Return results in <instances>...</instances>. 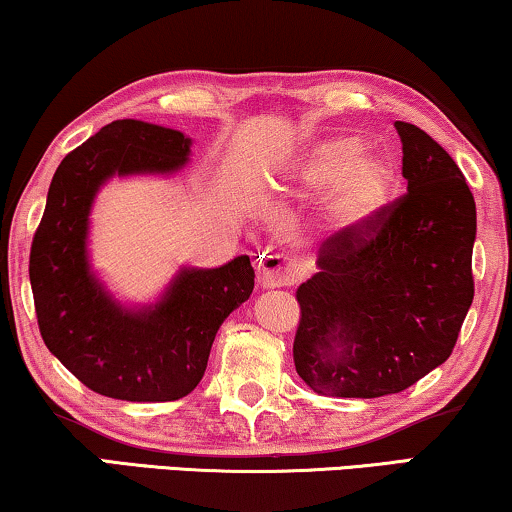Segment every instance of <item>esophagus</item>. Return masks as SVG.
I'll list each match as a JSON object with an SVG mask.
<instances>
[{"label":"esophagus","instance_id":"esophagus-1","mask_svg":"<svg viewBox=\"0 0 512 512\" xmlns=\"http://www.w3.org/2000/svg\"><path fill=\"white\" fill-rule=\"evenodd\" d=\"M298 277H300L298 268L286 261L284 256L263 254L261 261H258V279H261V284L268 286V289H279V286L296 284Z\"/></svg>","mask_w":512,"mask_h":512}]
</instances>
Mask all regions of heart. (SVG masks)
<instances>
[{
  "label": "heart",
  "mask_w": 512,
  "mask_h": 512,
  "mask_svg": "<svg viewBox=\"0 0 512 512\" xmlns=\"http://www.w3.org/2000/svg\"><path fill=\"white\" fill-rule=\"evenodd\" d=\"M303 177L331 188V216L340 230H366L391 205L394 163L384 153L359 149L354 139H328L310 153Z\"/></svg>",
  "instance_id": "obj_1"
}]
</instances>
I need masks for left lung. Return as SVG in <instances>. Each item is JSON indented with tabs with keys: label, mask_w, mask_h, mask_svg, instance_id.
I'll return each mask as SVG.
<instances>
[{
	"label": "left lung",
	"mask_w": 512,
	"mask_h": 512,
	"mask_svg": "<svg viewBox=\"0 0 512 512\" xmlns=\"http://www.w3.org/2000/svg\"><path fill=\"white\" fill-rule=\"evenodd\" d=\"M408 193L321 244L298 286L293 363L321 396L377 398L450 359L473 303L475 200L443 146L396 121Z\"/></svg>",
	"instance_id": "1"
}]
</instances>
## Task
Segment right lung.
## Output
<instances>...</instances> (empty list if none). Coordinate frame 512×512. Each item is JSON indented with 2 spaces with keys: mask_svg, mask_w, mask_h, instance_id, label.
I'll return each instance as SVG.
<instances>
[{
  "mask_svg": "<svg viewBox=\"0 0 512 512\" xmlns=\"http://www.w3.org/2000/svg\"><path fill=\"white\" fill-rule=\"evenodd\" d=\"M184 132L114 121L67 153L53 174L30 251L41 338L95 394L135 403L177 401L198 387L216 331L254 291L249 256L221 268H181L156 305L125 307L90 272L88 226L111 177L174 174L188 163Z\"/></svg>",
  "mask_w": 512,
  "mask_h": 512,
  "instance_id": "right-lung-1",
  "label": "right lung"
}]
</instances>
